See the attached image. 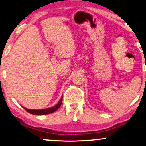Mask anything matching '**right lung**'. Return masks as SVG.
Masks as SVG:
<instances>
[{
	"instance_id": "add662e5",
	"label": "right lung",
	"mask_w": 146,
	"mask_h": 146,
	"mask_svg": "<svg viewBox=\"0 0 146 146\" xmlns=\"http://www.w3.org/2000/svg\"><path fill=\"white\" fill-rule=\"evenodd\" d=\"M62 98H63V96H61L60 100L59 102L57 103L56 105L52 106V107L46 108V109H42V110H29L27 109V108H24L26 111L29 113L34 114V115H38V116H41V115H46V114H51L53 113L56 111V110L58 109V108L60 107L61 102H62Z\"/></svg>"
}]
</instances>
